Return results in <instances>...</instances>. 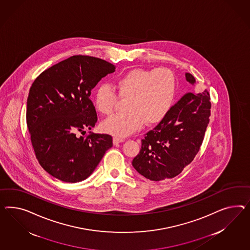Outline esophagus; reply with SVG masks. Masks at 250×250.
I'll return each mask as SVG.
<instances>
[{
	"instance_id": "34e87169",
	"label": "esophagus",
	"mask_w": 250,
	"mask_h": 250,
	"mask_svg": "<svg viewBox=\"0 0 250 250\" xmlns=\"http://www.w3.org/2000/svg\"><path fill=\"white\" fill-rule=\"evenodd\" d=\"M123 142H125V139H123V138H119V137H115L114 138V145H117L119 143Z\"/></svg>"
}]
</instances>
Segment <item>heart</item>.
<instances>
[{"label":"heart","mask_w":250,"mask_h":250,"mask_svg":"<svg viewBox=\"0 0 250 250\" xmlns=\"http://www.w3.org/2000/svg\"><path fill=\"white\" fill-rule=\"evenodd\" d=\"M119 97L128 98L127 113L112 115L103 123V130L111 135L125 137L147 126L162 123L174 104L176 94V77L167 68H135L116 80ZM118 96L108 84L95 90L94 104L102 115L113 113Z\"/></svg>","instance_id":"heart-1"}]
</instances>
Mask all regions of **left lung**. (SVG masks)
<instances>
[{
    "instance_id": "left-lung-1",
    "label": "left lung",
    "mask_w": 250,
    "mask_h": 250,
    "mask_svg": "<svg viewBox=\"0 0 250 250\" xmlns=\"http://www.w3.org/2000/svg\"><path fill=\"white\" fill-rule=\"evenodd\" d=\"M186 79L191 84L196 83L188 73ZM210 109L208 90L183 95L166 119L145 135L141 150L132 162L135 170L152 181L179 175L200 149L209 123Z\"/></svg>"
}]
</instances>
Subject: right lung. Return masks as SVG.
Returning a JSON list of instances; mask_svg holds the SVG:
<instances>
[{"label":"right lung","instance_id":"right-lung-1","mask_svg":"<svg viewBox=\"0 0 250 250\" xmlns=\"http://www.w3.org/2000/svg\"><path fill=\"white\" fill-rule=\"evenodd\" d=\"M115 70L100 58L74 55L43 71L30 88L26 121L34 153L62 182L86 179L113 146L111 135H84L97 122L91 91Z\"/></svg>","mask_w":250,"mask_h":250}]
</instances>
